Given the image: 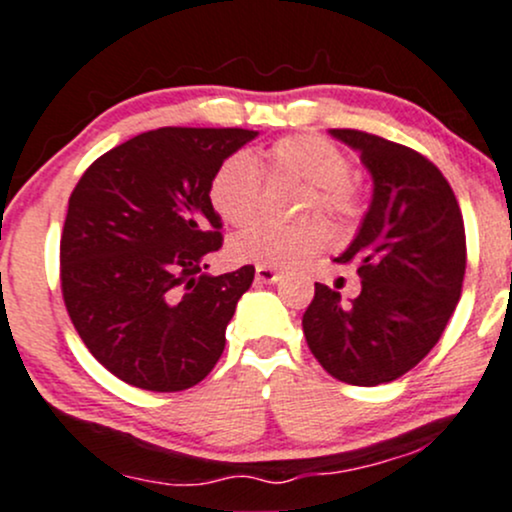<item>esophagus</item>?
<instances>
[{
	"label": "esophagus",
	"instance_id": "34e87169",
	"mask_svg": "<svg viewBox=\"0 0 512 512\" xmlns=\"http://www.w3.org/2000/svg\"><path fill=\"white\" fill-rule=\"evenodd\" d=\"M255 277H257V282H262V284H274V282H279V279H282V272H277V269H272L267 265H257L255 267Z\"/></svg>",
	"mask_w": 512,
	"mask_h": 512
}]
</instances>
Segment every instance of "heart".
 Segmentation results:
<instances>
[{"mask_svg":"<svg viewBox=\"0 0 512 512\" xmlns=\"http://www.w3.org/2000/svg\"><path fill=\"white\" fill-rule=\"evenodd\" d=\"M262 172L267 177H291L306 184L301 213H318L335 230H347L362 216V189L350 177V160L335 143L320 136L279 138L262 153L260 167L250 155H230L211 174L209 199L213 211L230 223L245 226L260 211ZM330 243V230L320 221L252 223L230 240L235 262L291 269L311 262Z\"/></svg>","mask_w":512,"mask_h":512,"instance_id":"heart-1","label":"heart"}]
</instances>
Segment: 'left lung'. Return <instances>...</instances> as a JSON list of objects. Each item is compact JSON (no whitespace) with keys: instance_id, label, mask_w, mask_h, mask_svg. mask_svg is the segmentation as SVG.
Here are the masks:
<instances>
[{"instance_id":"obj_1","label":"left lung","mask_w":512,"mask_h":512,"mask_svg":"<svg viewBox=\"0 0 512 512\" xmlns=\"http://www.w3.org/2000/svg\"><path fill=\"white\" fill-rule=\"evenodd\" d=\"M374 179L357 238L335 257L355 265L362 291L352 303L316 284L303 335L320 367L352 386H376L411 372L445 333L462 296L464 218L457 196L425 155L406 145L333 128Z\"/></svg>"}]
</instances>
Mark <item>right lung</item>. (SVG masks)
Here are the masks:
<instances>
[{"label":"right lung","mask_w":512,"mask_h":512,"mask_svg":"<svg viewBox=\"0 0 512 512\" xmlns=\"http://www.w3.org/2000/svg\"><path fill=\"white\" fill-rule=\"evenodd\" d=\"M257 136L157 128L104 153L77 182L60 238L65 308L87 350L145 391H184L216 367L255 267L206 274L223 245L211 174Z\"/></svg>","instance_id":"right-lung-1"}]
</instances>
